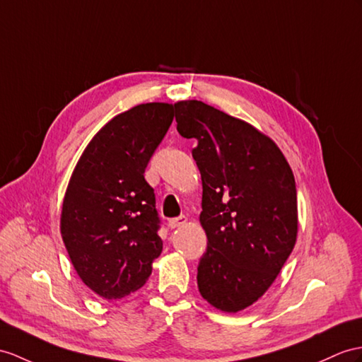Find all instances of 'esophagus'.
<instances>
[{"mask_svg": "<svg viewBox=\"0 0 362 362\" xmlns=\"http://www.w3.org/2000/svg\"><path fill=\"white\" fill-rule=\"evenodd\" d=\"M186 216H178V218H172V219H169V227L170 228H178V227H181V226H184L186 224Z\"/></svg>", "mask_w": 362, "mask_h": 362, "instance_id": "34e87169", "label": "esophagus"}]
</instances>
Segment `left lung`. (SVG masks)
<instances>
[{
    "instance_id": "obj_1",
    "label": "left lung",
    "mask_w": 362,
    "mask_h": 362,
    "mask_svg": "<svg viewBox=\"0 0 362 362\" xmlns=\"http://www.w3.org/2000/svg\"><path fill=\"white\" fill-rule=\"evenodd\" d=\"M175 118L180 135L198 143L192 156L207 235L199 293L218 310L236 313L267 292L295 247V176L279 147L249 122L197 100L176 103Z\"/></svg>"
}]
</instances>
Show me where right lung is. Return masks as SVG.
Here are the masks:
<instances>
[{
    "label": "right lung",
    "instance_id": "1",
    "mask_svg": "<svg viewBox=\"0 0 362 362\" xmlns=\"http://www.w3.org/2000/svg\"><path fill=\"white\" fill-rule=\"evenodd\" d=\"M173 117L167 103L117 115L87 144L69 181L61 236L78 276L104 299L143 287L161 255L155 193L144 172Z\"/></svg>",
    "mask_w": 362,
    "mask_h": 362
}]
</instances>
